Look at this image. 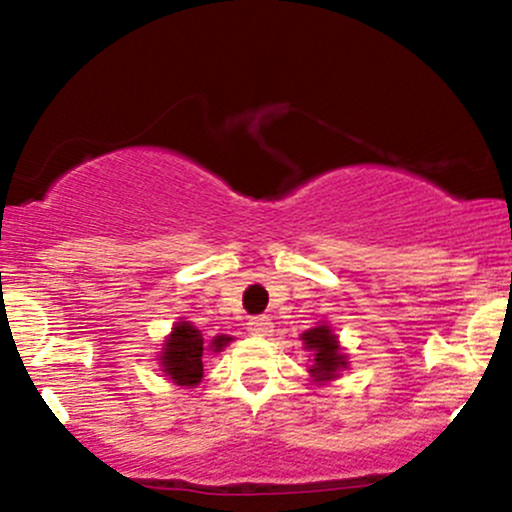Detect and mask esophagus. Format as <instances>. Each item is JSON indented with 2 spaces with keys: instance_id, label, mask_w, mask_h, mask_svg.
<instances>
[{
  "instance_id": "esophagus-1",
  "label": "esophagus",
  "mask_w": 512,
  "mask_h": 512,
  "mask_svg": "<svg viewBox=\"0 0 512 512\" xmlns=\"http://www.w3.org/2000/svg\"><path fill=\"white\" fill-rule=\"evenodd\" d=\"M248 332H250V334H257V337H269V334L274 332V322L269 320L267 315L250 317V322H248Z\"/></svg>"
}]
</instances>
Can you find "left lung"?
I'll use <instances>...</instances> for the list:
<instances>
[{
  "instance_id": "left-lung-1",
  "label": "left lung",
  "mask_w": 512,
  "mask_h": 512,
  "mask_svg": "<svg viewBox=\"0 0 512 512\" xmlns=\"http://www.w3.org/2000/svg\"><path fill=\"white\" fill-rule=\"evenodd\" d=\"M301 342L303 349L310 351V356H313V366L308 368L313 383H330V380H337L349 368V354H344L339 337L325 320L305 330L301 334Z\"/></svg>"
}]
</instances>
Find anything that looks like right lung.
I'll return each mask as SVG.
<instances>
[{
	"label": "right lung",
	"instance_id": "1",
	"mask_svg": "<svg viewBox=\"0 0 512 512\" xmlns=\"http://www.w3.org/2000/svg\"><path fill=\"white\" fill-rule=\"evenodd\" d=\"M233 342L228 334H216L211 342H204L202 332L192 322H175L173 330L163 339L161 351H158V363H161L163 375L170 383L180 387H195L204 378V356L219 354Z\"/></svg>",
	"mask_w": 512,
	"mask_h": 512
}]
</instances>
